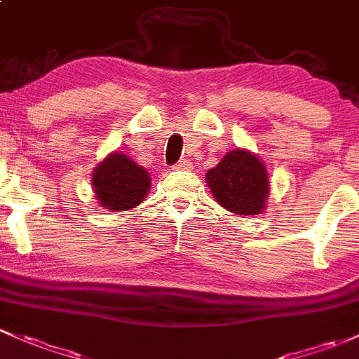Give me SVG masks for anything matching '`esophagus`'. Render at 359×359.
Returning <instances> with one entry per match:
<instances>
[{
  "instance_id": "34e87169",
  "label": "esophagus",
  "mask_w": 359,
  "mask_h": 359,
  "mask_svg": "<svg viewBox=\"0 0 359 359\" xmlns=\"http://www.w3.org/2000/svg\"><path fill=\"white\" fill-rule=\"evenodd\" d=\"M190 163H188L187 159H181L176 163L175 165H172V169H176V171H184V169H190Z\"/></svg>"
}]
</instances>
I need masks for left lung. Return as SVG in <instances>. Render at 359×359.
Wrapping results in <instances>:
<instances>
[{
	"mask_svg": "<svg viewBox=\"0 0 359 359\" xmlns=\"http://www.w3.org/2000/svg\"><path fill=\"white\" fill-rule=\"evenodd\" d=\"M212 195L233 214H260L269 195L267 171L262 161L246 150H231L207 172Z\"/></svg>",
	"mask_w": 359,
	"mask_h": 359,
	"instance_id": "8db88e82",
	"label": "left lung"
}]
</instances>
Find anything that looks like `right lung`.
Wrapping results in <instances>:
<instances>
[{"instance_id":"1","label":"right lung","mask_w":359,"mask_h":359,"mask_svg":"<svg viewBox=\"0 0 359 359\" xmlns=\"http://www.w3.org/2000/svg\"><path fill=\"white\" fill-rule=\"evenodd\" d=\"M94 191L99 203L109 210H128L138 205L149 191V172L125 154H113L95 168Z\"/></svg>"}]
</instances>
